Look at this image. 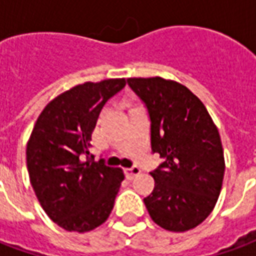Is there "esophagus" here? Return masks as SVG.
<instances>
[{
	"mask_svg": "<svg viewBox=\"0 0 256 256\" xmlns=\"http://www.w3.org/2000/svg\"><path fill=\"white\" fill-rule=\"evenodd\" d=\"M141 170L138 167H130V168H124V174H126V178L128 180H133L136 176H138Z\"/></svg>",
	"mask_w": 256,
	"mask_h": 256,
	"instance_id": "esophagus-1",
	"label": "esophagus"
}]
</instances>
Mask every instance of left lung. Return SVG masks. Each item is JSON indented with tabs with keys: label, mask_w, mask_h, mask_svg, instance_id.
I'll return each mask as SVG.
<instances>
[{
	"label": "left lung",
	"mask_w": 256,
	"mask_h": 256,
	"mask_svg": "<svg viewBox=\"0 0 256 256\" xmlns=\"http://www.w3.org/2000/svg\"><path fill=\"white\" fill-rule=\"evenodd\" d=\"M150 116V144L164 162L150 172L155 188L144 198L156 225L186 232L214 210L222 188L225 158L220 136L207 108L172 79L128 78Z\"/></svg>",
	"instance_id": "8db88e82"
}]
</instances>
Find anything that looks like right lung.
<instances>
[{"mask_svg": "<svg viewBox=\"0 0 256 256\" xmlns=\"http://www.w3.org/2000/svg\"><path fill=\"white\" fill-rule=\"evenodd\" d=\"M124 86L126 79L116 78L66 90L42 110L27 141L31 186L48 216L64 230H93L114 208L123 170L88 156L101 108Z\"/></svg>", "mask_w": 256, "mask_h": 256, "instance_id": "obj_1", "label": "right lung"}]
</instances>
